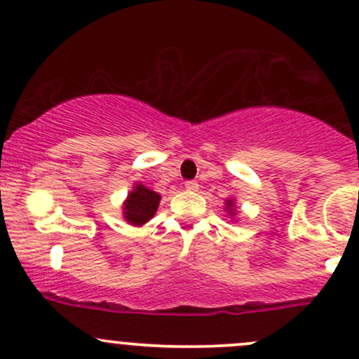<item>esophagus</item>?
Returning a JSON list of instances; mask_svg holds the SVG:
<instances>
[{
  "label": "esophagus",
  "instance_id": "obj_1",
  "mask_svg": "<svg viewBox=\"0 0 359 359\" xmlns=\"http://www.w3.org/2000/svg\"><path fill=\"white\" fill-rule=\"evenodd\" d=\"M186 189L191 191V192L198 191L199 189V184L194 182V180H189V182H186Z\"/></svg>",
  "mask_w": 359,
  "mask_h": 359
}]
</instances>
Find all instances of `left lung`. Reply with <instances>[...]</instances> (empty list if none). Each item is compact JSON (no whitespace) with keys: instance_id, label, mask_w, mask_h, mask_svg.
Masks as SVG:
<instances>
[{"instance_id":"8db88e82","label":"left lung","mask_w":359,"mask_h":359,"mask_svg":"<svg viewBox=\"0 0 359 359\" xmlns=\"http://www.w3.org/2000/svg\"><path fill=\"white\" fill-rule=\"evenodd\" d=\"M225 213H227V217L230 220H233V218L237 217V213H239V210H237V205H236V199L233 198H229L225 199Z\"/></svg>"}]
</instances>
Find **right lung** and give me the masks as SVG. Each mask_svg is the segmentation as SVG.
<instances>
[{
  "mask_svg": "<svg viewBox=\"0 0 359 359\" xmlns=\"http://www.w3.org/2000/svg\"><path fill=\"white\" fill-rule=\"evenodd\" d=\"M160 201L161 196L158 192L151 191L149 187H146L141 182L134 184V187L127 194V199L122 205L123 218L129 225L141 227L154 217L158 206H160Z\"/></svg>",
  "mask_w": 359,
  "mask_h": 359,
  "instance_id": "right-lung-1",
  "label": "right lung"
}]
</instances>
